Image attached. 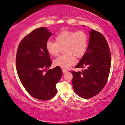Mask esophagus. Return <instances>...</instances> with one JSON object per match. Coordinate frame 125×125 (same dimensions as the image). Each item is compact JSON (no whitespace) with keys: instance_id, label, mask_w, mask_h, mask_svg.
Returning a JSON list of instances; mask_svg holds the SVG:
<instances>
[{"instance_id":"esophagus-1","label":"esophagus","mask_w":125,"mask_h":125,"mask_svg":"<svg viewBox=\"0 0 125 125\" xmlns=\"http://www.w3.org/2000/svg\"><path fill=\"white\" fill-rule=\"evenodd\" d=\"M62 72H63V73L64 74V73H66L68 72V70L65 69H62Z\"/></svg>"}]
</instances>
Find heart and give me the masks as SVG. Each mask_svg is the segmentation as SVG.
I'll use <instances>...</instances> for the list:
<instances>
[{"mask_svg":"<svg viewBox=\"0 0 125 125\" xmlns=\"http://www.w3.org/2000/svg\"><path fill=\"white\" fill-rule=\"evenodd\" d=\"M55 42L48 40L46 49L50 55L56 56L64 47V55L56 58L53 62L55 66L67 69L75 62V56L80 58L83 56L87 49L88 37L84 31L64 30L55 37Z\"/></svg>","mask_w":125,"mask_h":125,"instance_id":"b5f03b06","label":"heart"}]
</instances>
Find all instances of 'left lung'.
Listing matches in <instances>:
<instances>
[{
  "instance_id": "left-lung-1",
  "label": "left lung",
  "mask_w": 125,
  "mask_h": 125,
  "mask_svg": "<svg viewBox=\"0 0 125 125\" xmlns=\"http://www.w3.org/2000/svg\"><path fill=\"white\" fill-rule=\"evenodd\" d=\"M89 44L76 68H86L82 72L72 70V85L76 94L88 99L98 94L105 86L111 67L109 47L105 37L92 29Z\"/></svg>"
}]
</instances>
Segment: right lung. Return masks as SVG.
Here are the masks:
<instances>
[{
	"instance_id": "obj_1",
	"label": "right lung",
	"mask_w": 125,
	"mask_h": 125,
	"mask_svg": "<svg viewBox=\"0 0 125 125\" xmlns=\"http://www.w3.org/2000/svg\"><path fill=\"white\" fill-rule=\"evenodd\" d=\"M51 35L46 27L33 30L20 42L16 57L17 72L22 85L31 96L42 101L55 96L56 83L63 74L57 66L47 70L52 61L45 46Z\"/></svg>"
}]
</instances>
